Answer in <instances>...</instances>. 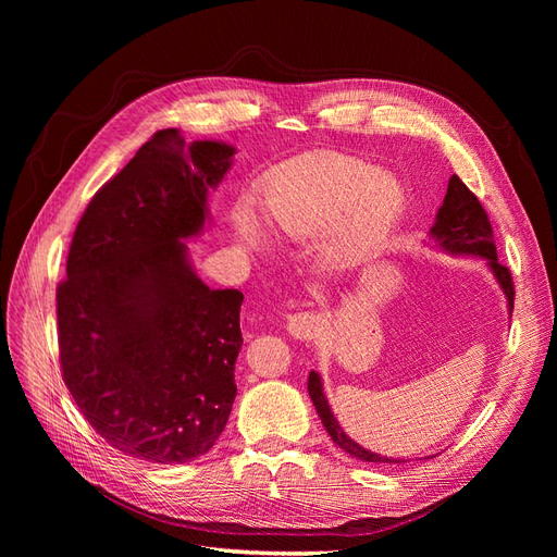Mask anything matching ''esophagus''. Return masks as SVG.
Wrapping results in <instances>:
<instances>
[{"label": "esophagus", "mask_w": 557, "mask_h": 557, "mask_svg": "<svg viewBox=\"0 0 557 557\" xmlns=\"http://www.w3.org/2000/svg\"><path fill=\"white\" fill-rule=\"evenodd\" d=\"M288 332L295 339H309L315 327V315L313 313H293L288 315V323H285Z\"/></svg>", "instance_id": "1"}]
</instances>
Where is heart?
<instances>
[{
	"instance_id": "obj_1",
	"label": "heart",
	"mask_w": 557,
	"mask_h": 557,
	"mask_svg": "<svg viewBox=\"0 0 557 557\" xmlns=\"http://www.w3.org/2000/svg\"><path fill=\"white\" fill-rule=\"evenodd\" d=\"M269 225L290 242L320 244V264L330 274H346L374 258L397 227L407 207L404 185L379 166L323 158L285 166L262 188ZM239 239L250 248L262 244L256 213L239 209Z\"/></svg>"
}]
</instances>
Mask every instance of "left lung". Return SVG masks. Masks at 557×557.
<instances>
[{
	"instance_id": "obj_1",
	"label": "left lung",
	"mask_w": 557,
	"mask_h": 557,
	"mask_svg": "<svg viewBox=\"0 0 557 557\" xmlns=\"http://www.w3.org/2000/svg\"><path fill=\"white\" fill-rule=\"evenodd\" d=\"M430 237L436 244V248L450 252V256L483 258L487 269L493 272L495 281L499 283L504 297H507L509 311H513L511 272L507 267L497 262V248H495V239H493L491 221H487V213L481 207L476 195L471 193L455 174L448 181L444 205L440 207V211H436V221L430 230ZM309 395L313 399V407H315L320 420H323L327 434L332 436V442L344 453H348L350 458H358L364 462H383V465L404 462L397 458H385V455L367 450L358 442L350 440V436L342 430L339 420L334 418L330 404H327V397L323 393V381H320V376L315 372L309 374Z\"/></svg>"
}]
</instances>
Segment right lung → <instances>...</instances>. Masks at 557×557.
Returning a JSON list of instances; mask_svg holds the SVG:
<instances>
[{
    "label": "right lung",
    "instance_id": "right-lung-1",
    "mask_svg": "<svg viewBox=\"0 0 557 557\" xmlns=\"http://www.w3.org/2000/svg\"><path fill=\"white\" fill-rule=\"evenodd\" d=\"M237 150L150 137L90 199L58 285L62 379L99 436L129 458L183 465L211 450L237 397L239 290L197 276L188 239Z\"/></svg>",
    "mask_w": 557,
    "mask_h": 557
}]
</instances>
